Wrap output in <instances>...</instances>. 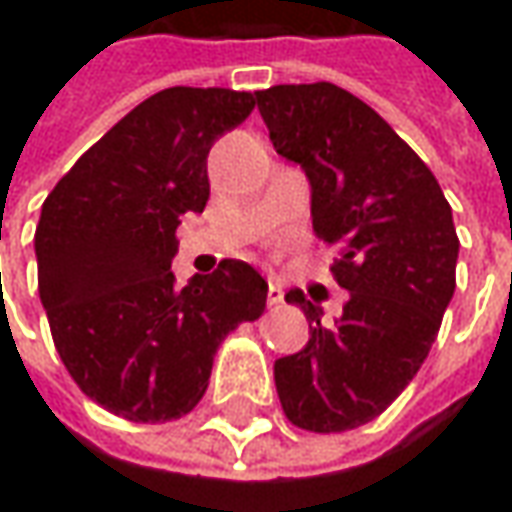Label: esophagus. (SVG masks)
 I'll list each match as a JSON object with an SVG mask.
<instances>
[{"instance_id": "obj_1", "label": "esophagus", "mask_w": 512, "mask_h": 512, "mask_svg": "<svg viewBox=\"0 0 512 512\" xmlns=\"http://www.w3.org/2000/svg\"><path fill=\"white\" fill-rule=\"evenodd\" d=\"M282 299H285V290H282V285L270 282V285H267V305L270 307L282 305Z\"/></svg>"}]
</instances>
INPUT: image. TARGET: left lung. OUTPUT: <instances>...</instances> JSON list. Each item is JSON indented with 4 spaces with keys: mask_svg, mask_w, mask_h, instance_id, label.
Segmentation results:
<instances>
[{
    "mask_svg": "<svg viewBox=\"0 0 512 512\" xmlns=\"http://www.w3.org/2000/svg\"><path fill=\"white\" fill-rule=\"evenodd\" d=\"M256 105L276 153L305 170L313 230L342 247L330 270L350 293L333 325L302 290L285 296L310 339L273 364L279 402L302 430H353L393 404L439 336L456 290L453 210L416 150L339 85H273Z\"/></svg>",
    "mask_w": 512,
    "mask_h": 512,
    "instance_id": "1",
    "label": "left lung"
}]
</instances>
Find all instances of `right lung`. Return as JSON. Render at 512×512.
Returning a JSON list of instances; mask_svg holds the SVG:
<instances>
[{"instance_id":"obj_1","label":"right lung","mask_w":512,"mask_h":512,"mask_svg":"<svg viewBox=\"0 0 512 512\" xmlns=\"http://www.w3.org/2000/svg\"><path fill=\"white\" fill-rule=\"evenodd\" d=\"M256 96L153 93L79 156L42 205L33 247L50 336L79 390L128 422L182 419L205 396L230 330L265 313L267 282L239 259L176 287L185 213L210 196L207 153Z\"/></svg>"}]
</instances>
